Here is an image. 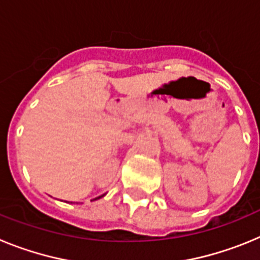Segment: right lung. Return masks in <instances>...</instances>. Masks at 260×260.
<instances>
[{"label": "right lung", "instance_id": "obj_1", "mask_svg": "<svg viewBox=\"0 0 260 260\" xmlns=\"http://www.w3.org/2000/svg\"><path fill=\"white\" fill-rule=\"evenodd\" d=\"M99 198H100V197H99ZM99 198H95V199H99Z\"/></svg>", "mask_w": 260, "mask_h": 260}]
</instances>
